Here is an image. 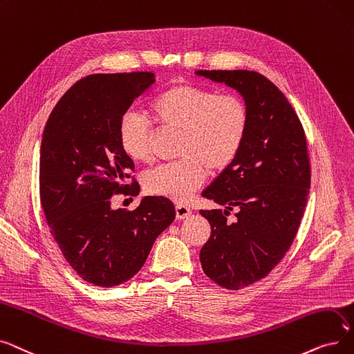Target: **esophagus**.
<instances>
[{"label":"esophagus","mask_w":354,"mask_h":354,"mask_svg":"<svg viewBox=\"0 0 354 354\" xmlns=\"http://www.w3.org/2000/svg\"><path fill=\"white\" fill-rule=\"evenodd\" d=\"M192 214V210L187 206H183V205H177L176 206V216L177 218H187Z\"/></svg>","instance_id":"esophagus-1"}]
</instances>
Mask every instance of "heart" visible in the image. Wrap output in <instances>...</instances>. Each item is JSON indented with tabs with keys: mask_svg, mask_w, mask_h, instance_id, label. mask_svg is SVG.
I'll list each match as a JSON object with an SVG mask.
<instances>
[{
	"mask_svg": "<svg viewBox=\"0 0 354 354\" xmlns=\"http://www.w3.org/2000/svg\"><path fill=\"white\" fill-rule=\"evenodd\" d=\"M156 124L178 132L176 162L154 168L144 178L148 193L187 201L203 184L206 168L223 171L238 157L245 142L249 113L234 95H217L192 85H174L162 91L149 106ZM120 142L125 154L138 162L153 158L154 129L145 116L127 112L120 121Z\"/></svg>",
	"mask_w": 354,
	"mask_h": 354,
	"instance_id": "heart-1",
	"label": "heart"
}]
</instances>
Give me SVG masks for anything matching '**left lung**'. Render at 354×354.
I'll list each match as a JSON object with an SVG mask.
<instances>
[{
  "label": "left lung",
  "instance_id": "obj_1",
  "mask_svg": "<svg viewBox=\"0 0 354 354\" xmlns=\"http://www.w3.org/2000/svg\"><path fill=\"white\" fill-rule=\"evenodd\" d=\"M194 73L236 91L249 113L238 157L201 193L225 209L200 210L212 227L201 268L221 287L241 290L272 271L298 232L311 183L307 140L288 99L261 73ZM232 208L239 212L233 223Z\"/></svg>",
  "mask_w": 354,
  "mask_h": 354
}]
</instances>
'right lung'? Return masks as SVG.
Masks as SVG:
<instances>
[{"label": "right lung", "instance_id": "right-lung-1", "mask_svg": "<svg viewBox=\"0 0 354 354\" xmlns=\"http://www.w3.org/2000/svg\"><path fill=\"white\" fill-rule=\"evenodd\" d=\"M156 83L151 72L91 75L76 82L50 113L40 148V198L52 236L77 275L112 288L136 277L156 239L173 223L165 197L144 196L138 207L112 209L133 170L120 142L121 118Z\"/></svg>", "mask_w": 354, "mask_h": 354}]
</instances>
